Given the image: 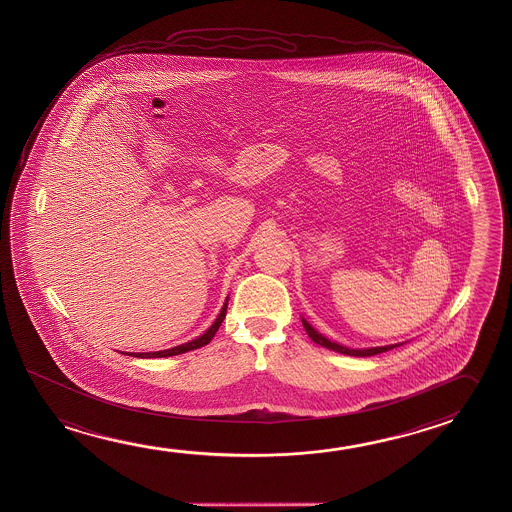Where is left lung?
I'll return each instance as SVG.
<instances>
[{
  "instance_id": "left-lung-1",
  "label": "left lung",
  "mask_w": 512,
  "mask_h": 512,
  "mask_svg": "<svg viewBox=\"0 0 512 512\" xmlns=\"http://www.w3.org/2000/svg\"><path fill=\"white\" fill-rule=\"evenodd\" d=\"M303 328H305V332L309 334L310 339L314 341V343L319 344V346H323V348H328V350H334L337 353H343V355H352V357H371V355H377V353L387 352V350H393L396 348L398 344H389V346H377V348H362V350H353V348H348V346H343V344L332 343L330 339H327L325 336H321L318 330H314V328L310 327L309 323L302 318Z\"/></svg>"
}]
</instances>
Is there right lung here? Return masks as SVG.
Returning <instances> with one entry per match:
<instances>
[{
  "label": "right lung",
  "mask_w": 512,
  "mask_h": 512,
  "mask_svg": "<svg viewBox=\"0 0 512 512\" xmlns=\"http://www.w3.org/2000/svg\"><path fill=\"white\" fill-rule=\"evenodd\" d=\"M227 307H228V296L227 300H225V305L221 307V312H219L218 318L216 321L212 323V327L203 334V336L196 337L193 341H189V343L180 344V346H175V348H169V350H162V352H146V353H125V355H132V357H141V359H157V357H171V355H180V353L191 352V350H196V348H202L205 344H209L212 341V337L216 336V332H218V328L221 327V323H223V319L227 316Z\"/></svg>",
  "instance_id": "1"
}]
</instances>
